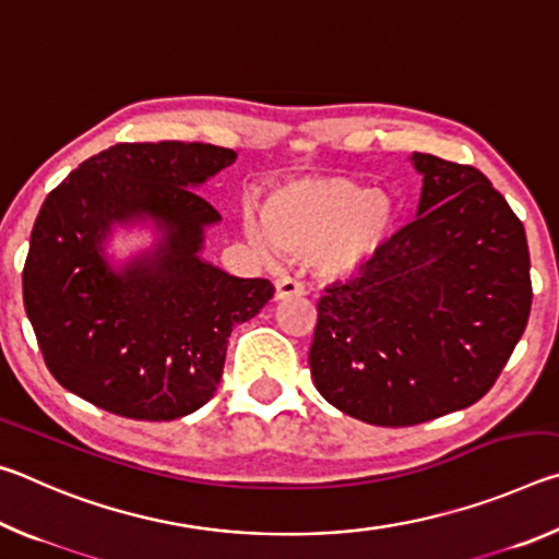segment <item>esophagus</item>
Masks as SVG:
<instances>
[{
	"label": "esophagus",
	"mask_w": 559,
	"mask_h": 559,
	"mask_svg": "<svg viewBox=\"0 0 559 559\" xmlns=\"http://www.w3.org/2000/svg\"><path fill=\"white\" fill-rule=\"evenodd\" d=\"M306 293V288H302V283H298L296 278H288L283 276L276 281V300H288V298H298Z\"/></svg>",
	"instance_id": "34e87169"
}]
</instances>
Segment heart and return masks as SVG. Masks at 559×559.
Wrapping results in <instances>:
<instances>
[{
    "label": "heart",
    "instance_id": "obj_1",
    "mask_svg": "<svg viewBox=\"0 0 559 559\" xmlns=\"http://www.w3.org/2000/svg\"><path fill=\"white\" fill-rule=\"evenodd\" d=\"M243 229L259 251L308 259L320 278L337 281L370 266L390 246L400 206L357 179L300 177L273 189L261 216L246 212Z\"/></svg>",
    "mask_w": 559,
    "mask_h": 559
}]
</instances>
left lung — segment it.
Segmentation results:
<instances>
[{
    "label": "left lung",
    "instance_id": "1",
    "mask_svg": "<svg viewBox=\"0 0 559 559\" xmlns=\"http://www.w3.org/2000/svg\"><path fill=\"white\" fill-rule=\"evenodd\" d=\"M416 219L318 302V392L374 427H414L478 402L527 325L523 222L484 173L414 153Z\"/></svg>",
    "mask_w": 559,
    "mask_h": 559
}]
</instances>
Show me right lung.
<instances>
[{
  "instance_id": "1",
  "label": "right lung",
  "mask_w": 559,
  "mask_h": 559,
  "mask_svg": "<svg viewBox=\"0 0 559 559\" xmlns=\"http://www.w3.org/2000/svg\"><path fill=\"white\" fill-rule=\"evenodd\" d=\"M236 159L204 143H118L49 192L24 263V308L56 382L110 414L173 421L219 386L231 330L273 298L266 278H236L200 259L222 219L194 192ZM150 218L153 250L112 270V223Z\"/></svg>"
}]
</instances>
